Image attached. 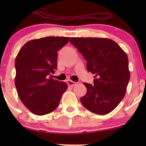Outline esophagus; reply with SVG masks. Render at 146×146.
I'll return each mask as SVG.
<instances>
[{"label": "esophagus", "mask_w": 146, "mask_h": 146, "mask_svg": "<svg viewBox=\"0 0 146 146\" xmlns=\"http://www.w3.org/2000/svg\"><path fill=\"white\" fill-rule=\"evenodd\" d=\"M67 83H68V86H70V87H73L76 85V82L72 81V80H68Z\"/></svg>", "instance_id": "1"}]
</instances>
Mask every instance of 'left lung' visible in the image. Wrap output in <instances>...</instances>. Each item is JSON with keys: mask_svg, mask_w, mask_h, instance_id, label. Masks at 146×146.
I'll return each instance as SVG.
<instances>
[{"mask_svg": "<svg viewBox=\"0 0 146 146\" xmlns=\"http://www.w3.org/2000/svg\"><path fill=\"white\" fill-rule=\"evenodd\" d=\"M70 42L87 61V70L95 75L93 85L84 82L87 93L80 98L89 111L104 115L123 100L130 79L126 53L107 38L72 37Z\"/></svg>", "mask_w": 146, "mask_h": 146, "instance_id": "8db88e82", "label": "left lung"}]
</instances>
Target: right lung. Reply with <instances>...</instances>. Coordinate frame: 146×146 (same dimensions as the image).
<instances>
[{
  "mask_svg": "<svg viewBox=\"0 0 146 146\" xmlns=\"http://www.w3.org/2000/svg\"><path fill=\"white\" fill-rule=\"evenodd\" d=\"M69 37L47 36L27 42L15 62V84L18 97L33 114L42 116L57 108L67 90L66 82L51 78L57 69V51L69 42Z\"/></svg>",
  "mask_w": 146,
  "mask_h": 146,
  "instance_id": "1",
  "label": "right lung"
}]
</instances>
